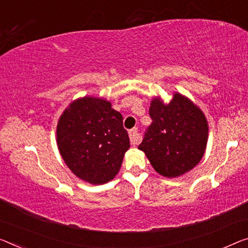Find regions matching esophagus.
Wrapping results in <instances>:
<instances>
[{
	"label": "esophagus",
	"mask_w": 248,
	"mask_h": 248,
	"mask_svg": "<svg viewBox=\"0 0 248 248\" xmlns=\"http://www.w3.org/2000/svg\"><path fill=\"white\" fill-rule=\"evenodd\" d=\"M128 135H129V140H131V143L133 144V145H139L140 142V136L139 134V132H137V128L131 129V131L128 132Z\"/></svg>",
	"instance_id": "34e87169"
}]
</instances>
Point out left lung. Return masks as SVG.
<instances>
[{
  "label": "left lung",
  "instance_id": "obj_1",
  "mask_svg": "<svg viewBox=\"0 0 248 248\" xmlns=\"http://www.w3.org/2000/svg\"><path fill=\"white\" fill-rule=\"evenodd\" d=\"M152 124L139 150L164 177H178L189 172L203 158L208 139V123L196 104L181 93L170 103L159 96L151 102Z\"/></svg>",
  "mask_w": 248,
  "mask_h": 248
}]
</instances>
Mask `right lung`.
<instances>
[{
	"mask_svg": "<svg viewBox=\"0 0 248 248\" xmlns=\"http://www.w3.org/2000/svg\"><path fill=\"white\" fill-rule=\"evenodd\" d=\"M56 143L72 173L93 185L115 177L129 148L122 114L109 101L94 96L79 97L64 109L56 126Z\"/></svg>",
	"mask_w": 248,
	"mask_h": 248,
	"instance_id": "add662e5",
	"label": "right lung"
}]
</instances>
